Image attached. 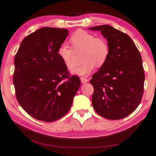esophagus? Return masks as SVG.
<instances>
[{"label": "esophagus", "instance_id": "esophagus-1", "mask_svg": "<svg viewBox=\"0 0 156 156\" xmlns=\"http://www.w3.org/2000/svg\"><path fill=\"white\" fill-rule=\"evenodd\" d=\"M80 80H81V83H83V84L87 83H88V82H89V80H88V79H87L85 78H83V77L80 78Z\"/></svg>", "mask_w": 156, "mask_h": 156}]
</instances>
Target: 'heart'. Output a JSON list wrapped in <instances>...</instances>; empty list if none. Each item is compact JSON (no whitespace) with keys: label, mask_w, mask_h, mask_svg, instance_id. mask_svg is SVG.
<instances>
[{"label":"heart","mask_w":156,"mask_h":156,"mask_svg":"<svg viewBox=\"0 0 156 156\" xmlns=\"http://www.w3.org/2000/svg\"><path fill=\"white\" fill-rule=\"evenodd\" d=\"M70 41L75 50L84 49L81 64L75 67L72 73L75 75L85 76L89 75L95 69L96 65L102 66L109 56L110 48L107 41L102 38L96 37L93 34L80 30L70 37ZM73 49L66 43L59 46L57 53L68 69H72L73 63Z\"/></svg>","instance_id":"b5f03b06"}]
</instances>
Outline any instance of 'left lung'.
Instances as JSON below:
<instances>
[{"label":"left lung","instance_id":"left-lung-1","mask_svg":"<svg viewBox=\"0 0 156 156\" xmlns=\"http://www.w3.org/2000/svg\"><path fill=\"white\" fill-rule=\"evenodd\" d=\"M89 29L101 31L110 48L106 62L90 80L94 89L92 105L101 117L121 119L134 112L142 100V57L132 39L119 30L108 24Z\"/></svg>","mask_w":156,"mask_h":156}]
</instances>
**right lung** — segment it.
<instances>
[{"label":"right lung","mask_w":156,"mask_h":156,"mask_svg":"<svg viewBox=\"0 0 156 156\" xmlns=\"http://www.w3.org/2000/svg\"><path fill=\"white\" fill-rule=\"evenodd\" d=\"M68 30L43 27L27 36L14 58L13 85L20 105L31 117L52 122L69 111L80 86L58 55Z\"/></svg>","instance_id":"right-lung-1"}]
</instances>
